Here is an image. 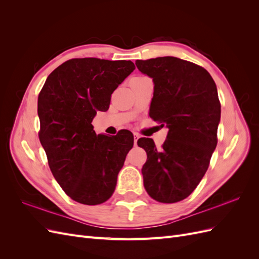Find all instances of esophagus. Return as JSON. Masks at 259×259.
Returning <instances> with one entry per match:
<instances>
[{
    "label": "esophagus",
    "mask_w": 259,
    "mask_h": 259,
    "mask_svg": "<svg viewBox=\"0 0 259 259\" xmlns=\"http://www.w3.org/2000/svg\"><path fill=\"white\" fill-rule=\"evenodd\" d=\"M134 145L135 146H137V140H138V138H139V135L137 134V133H135V134H134Z\"/></svg>",
    "instance_id": "1"
}]
</instances>
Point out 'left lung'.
<instances>
[{"label":"left lung","instance_id":"8db88e82","mask_svg":"<svg viewBox=\"0 0 259 259\" xmlns=\"http://www.w3.org/2000/svg\"><path fill=\"white\" fill-rule=\"evenodd\" d=\"M135 64L154 83L149 115L168 128L161 149L151 138L137 142L147 152L145 189L158 202H179L200 184L217 146L221 101L216 84L204 68L176 57Z\"/></svg>","mask_w":259,"mask_h":259}]
</instances>
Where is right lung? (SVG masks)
I'll use <instances>...</instances> for the list:
<instances>
[{
	"mask_svg": "<svg viewBox=\"0 0 259 259\" xmlns=\"http://www.w3.org/2000/svg\"><path fill=\"white\" fill-rule=\"evenodd\" d=\"M134 69L131 60L73 58L54 70L38 94V138L51 171L81 204L97 205L111 197L134 145L130 132L108 137L96 135L92 125Z\"/></svg>",
	"mask_w": 259,
	"mask_h": 259,
	"instance_id": "add662e5",
	"label": "right lung"
}]
</instances>
